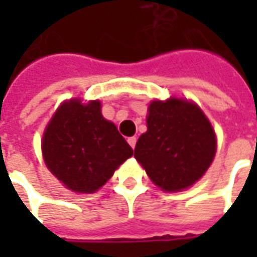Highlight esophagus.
<instances>
[{
    "instance_id": "esophagus-1",
    "label": "esophagus",
    "mask_w": 257,
    "mask_h": 257,
    "mask_svg": "<svg viewBox=\"0 0 257 257\" xmlns=\"http://www.w3.org/2000/svg\"><path fill=\"white\" fill-rule=\"evenodd\" d=\"M128 143L132 149H135V146H136V138H129Z\"/></svg>"
}]
</instances>
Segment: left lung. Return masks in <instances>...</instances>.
<instances>
[{
	"mask_svg": "<svg viewBox=\"0 0 257 257\" xmlns=\"http://www.w3.org/2000/svg\"><path fill=\"white\" fill-rule=\"evenodd\" d=\"M215 153V132L195 104L179 99L151 103L135 158L157 186L165 191L187 189L206 172Z\"/></svg>",
	"mask_w": 257,
	"mask_h": 257,
	"instance_id": "8db88e82",
	"label": "left lung"
}]
</instances>
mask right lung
<instances>
[{
    "label": "right lung",
    "instance_id": "add662e5",
    "mask_svg": "<svg viewBox=\"0 0 257 257\" xmlns=\"http://www.w3.org/2000/svg\"><path fill=\"white\" fill-rule=\"evenodd\" d=\"M48 169L77 193L100 189L134 154L117 126L103 118L100 101L71 100L59 107L42 139Z\"/></svg>",
    "mask_w": 257,
    "mask_h": 257
}]
</instances>
